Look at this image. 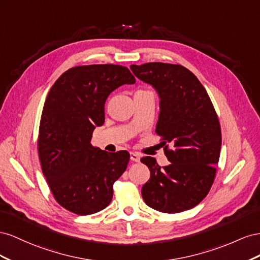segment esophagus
<instances>
[{
    "mask_svg": "<svg viewBox=\"0 0 260 260\" xmlns=\"http://www.w3.org/2000/svg\"><path fill=\"white\" fill-rule=\"evenodd\" d=\"M131 160L132 161H135V162H138L140 160V155L136 152H131Z\"/></svg>",
    "mask_w": 260,
    "mask_h": 260,
    "instance_id": "obj_1",
    "label": "esophagus"
}]
</instances>
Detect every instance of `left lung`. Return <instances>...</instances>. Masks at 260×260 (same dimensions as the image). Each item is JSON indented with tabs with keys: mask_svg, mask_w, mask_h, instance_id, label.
<instances>
[{
	"mask_svg": "<svg viewBox=\"0 0 260 260\" xmlns=\"http://www.w3.org/2000/svg\"><path fill=\"white\" fill-rule=\"evenodd\" d=\"M131 70L158 92L155 133L171 162L161 168L154 158L140 159L150 170L142 196L160 212L194 208L209 192L220 158L221 128L212 102L198 78L182 65L153 62L131 65Z\"/></svg>",
	"mask_w": 260,
	"mask_h": 260,
	"instance_id": "left-lung-1",
	"label": "left lung"
}]
</instances>
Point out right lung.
I'll use <instances>...</instances> for the list:
<instances>
[{"label":"right lung","instance_id":"add662e5","mask_svg":"<svg viewBox=\"0 0 260 260\" xmlns=\"http://www.w3.org/2000/svg\"><path fill=\"white\" fill-rule=\"evenodd\" d=\"M125 66L84 65L63 73L44 102L38 138L42 173L56 202L79 216L109 206L113 184L127 168L126 150L108 152L91 145L105 123V103L122 85L135 84Z\"/></svg>","mask_w":260,"mask_h":260}]
</instances>
